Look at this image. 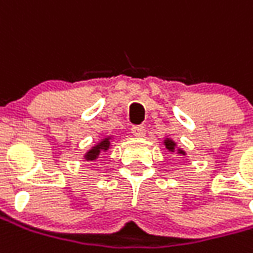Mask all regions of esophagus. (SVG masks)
<instances>
[{"label":"esophagus","instance_id":"obj_1","mask_svg":"<svg viewBox=\"0 0 253 253\" xmlns=\"http://www.w3.org/2000/svg\"><path fill=\"white\" fill-rule=\"evenodd\" d=\"M131 132L134 137H144L145 135V127L144 126H137L132 127Z\"/></svg>","mask_w":253,"mask_h":253}]
</instances>
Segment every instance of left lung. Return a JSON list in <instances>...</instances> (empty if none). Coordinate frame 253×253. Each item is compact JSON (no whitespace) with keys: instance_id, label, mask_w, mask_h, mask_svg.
I'll return each instance as SVG.
<instances>
[{"instance_id":"1","label":"left lung","mask_w":253,"mask_h":253,"mask_svg":"<svg viewBox=\"0 0 253 253\" xmlns=\"http://www.w3.org/2000/svg\"><path fill=\"white\" fill-rule=\"evenodd\" d=\"M164 145H166V149H169V152H175L176 144L171 138L164 139ZM176 153H178L179 156H185V155H186L185 151H182V149H176Z\"/></svg>"}]
</instances>
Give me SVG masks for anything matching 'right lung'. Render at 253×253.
<instances>
[{"label":"right lung","instance_id":"obj_1","mask_svg":"<svg viewBox=\"0 0 253 253\" xmlns=\"http://www.w3.org/2000/svg\"><path fill=\"white\" fill-rule=\"evenodd\" d=\"M111 137H107V138L101 139L100 142L97 145H94L91 149L84 153V160H87V162H93V160H96L97 157L100 156V153L102 152H107L109 149V146H111Z\"/></svg>","mask_w":253,"mask_h":253}]
</instances>
